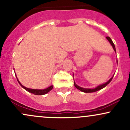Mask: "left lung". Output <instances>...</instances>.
<instances>
[{
  "instance_id": "1",
  "label": "left lung",
  "mask_w": 130,
  "mask_h": 130,
  "mask_svg": "<svg viewBox=\"0 0 130 130\" xmlns=\"http://www.w3.org/2000/svg\"><path fill=\"white\" fill-rule=\"evenodd\" d=\"M106 38H107V40H108V41H109V43H111V44L112 45V47H113V49H114V50L116 52V47H115V45H114V43L112 42V40L111 39V38H110V37H106ZM113 77H114V76H113L109 80L108 82H106V83H104V84L100 85V86H98V87H96V88H94V89H85V88L80 87H79V86H77V85L76 84L75 82H74V86H75L76 88H77V89H79V90L82 91V92H85V93H92V92H96V91L101 90V89H103L104 87H105L107 85H108L109 83L111 81Z\"/></svg>"
}]
</instances>
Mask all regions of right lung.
Instances as JSON below:
<instances>
[{
  "mask_svg": "<svg viewBox=\"0 0 130 130\" xmlns=\"http://www.w3.org/2000/svg\"><path fill=\"white\" fill-rule=\"evenodd\" d=\"M17 80H18V81L19 84L21 85V86H22V88H24V89L25 90H26L27 91V92H30V93H31L34 94V95H44V94H46L47 93H48V92H50V91L52 89H53V86H51L49 87H47V89H42V90H38V89H29V88H27L26 87H24V86H22V85L20 83V82L19 81V80L18 79V78H17Z\"/></svg>",
  "mask_w": 130,
  "mask_h": 130,
  "instance_id": "right-lung-1",
  "label": "right lung"
}]
</instances>
